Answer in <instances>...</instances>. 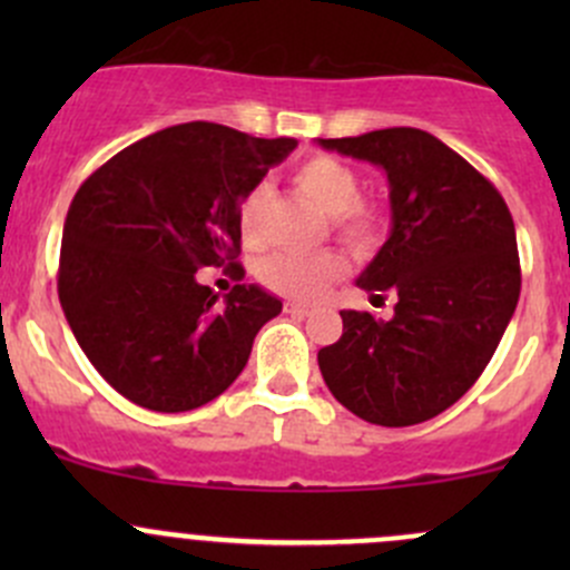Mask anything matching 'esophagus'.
I'll use <instances>...</instances> for the list:
<instances>
[{"instance_id":"1","label":"esophagus","mask_w":570,"mask_h":570,"mask_svg":"<svg viewBox=\"0 0 570 570\" xmlns=\"http://www.w3.org/2000/svg\"><path fill=\"white\" fill-rule=\"evenodd\" d=\"M284 312L286 314H295V317H306L308 306H306V303H301V301H286L284 303Z\"/></svg>"}]
</instances>
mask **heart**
<instances>
[{
	"label": "heart",
	"instance_id": "b5f03b06",
	"mask_svg": "<svg viewBox=\"0 0 570 570\" xmlns=\"http://www.w3.org/2000/svg\"><path fill=\"white\" fill-rule=\"evenodd\" d=\"M292 178L301 187V193L322 215L331 217L333 232L338 234L344 245L353 250H372L381 243L383 232H386V209L375 200L358 198L361 181L350 165L342 159H333L327 154H314V157L303 159ZM264 204H267V187L256 184L243 195L237 206V226L243 234L245 245L262 243V215ZM344 273V258L333 250L308 253V256H297V253H273V256L262 258L256 275L269 292L284 297H297V301H312L322 295L338 275Z\"/></svg>",
	"mask_w": 570,
	"mask_h": 570
}]
</instances>
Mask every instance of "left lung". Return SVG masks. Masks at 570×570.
<instances>
[{"instance_id":"obj_1","label":"left lung","mask_w":570,"mask_h":570,"mask_svg":"<svg viewBox=\"0 0 570 570\" xmlns=\"http://www.w3.org/2000/svg\"><path fill=\"white\" fill-rule=\"evenodd\" d=\"M320 146L386 170L392 237L358 286L375 301L396 297L389 322L342 312L344 331L320 350V372L364 422H428L474 386L513 317V217L499 189L430 131L394 126Z\"/></svg>"}]
</instances>
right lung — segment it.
<instances>
[{
    "label": "right lung",
    "instance_id": "obj_1",
    "mask_svg": "<svg viewBox=\"0 0 570 570\" xmlns=\"http://www.w3.org/2000/svg\"><path fill=\"white\" fill-rule=\"evenodd\" d=\"M295 146L193 120L131 142L77 189L57 295L79 347L126 400L193 411L245 370L281 301L237 284L220 303L195 273L228 263L243 281L237 206Z\"/></svg>",
    "mask_w": 570,
    "mask_h": 570
}]
</instances>
